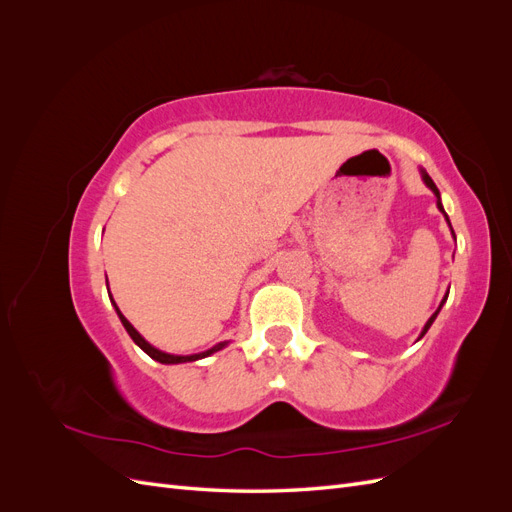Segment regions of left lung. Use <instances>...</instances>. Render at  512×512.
Segmentation results:
<instances>
[{
  "label": "left lung",
  "mask_w": 512,
  "mask_h": 512,
  "mask_svg": "<svg viewBox=\"0 0 512 512\" xmlns=\"http://www.w3.org/2000/svg\"><path fill=\"white\" fill-rule=\"evenodd\" d=\"M423 179H425V183H427V185H429V188H431V190H433V194H436V196H438V209H440V211H442V213H444V209H442V203H440V192H438V188H436V183H433V181H431V177H429V175H427V173H423ZM444 218H446V213H444ZM446 222H448V218H446ZM442 303H444V301H442ZM440 307H442V305H440ZM440 307H438V312H440ZM438 312H436V314H433V316H431V318H429V320H427V324H425V329H423V333H421V337H423V335H425V333H427V329H429V327H431V322H433V320H436V316H438Z\"/></svg>",
  "instance_id": "1"
}]
</instances>
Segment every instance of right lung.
<instances>
[{"mask_svg":"<svg viewBox=\"0 0 512 512\" xmlns=\"http://www.w3.org/2000/svg\"><path fill=\"white\" fill-rule=\"evenodd\" d=\"M113 301V299H111ZM115 303V301H113ZM115 309H117V305H115ZM117 314H119V320H121V324H123V327H126V331L130 333V337L134 339V344L138 346V348H141V350H145L149 356H151V359H156V361H160V363H188V361H198V359H205V356H209V354H213V352H218L220 348H224L226 344H218V346H213L211 350H207V352H203V354H190V356H177V354H166V352H162V350H156V348H153V346H149L147 342H145V339L141 337V335H138V331L132 327V324L126 320V318H123V314L119 312V309H117Z\"/></svg>","mask_w":512,"mask_h":512,"instance_id":"1","label":"right lung"}]
</instances>
